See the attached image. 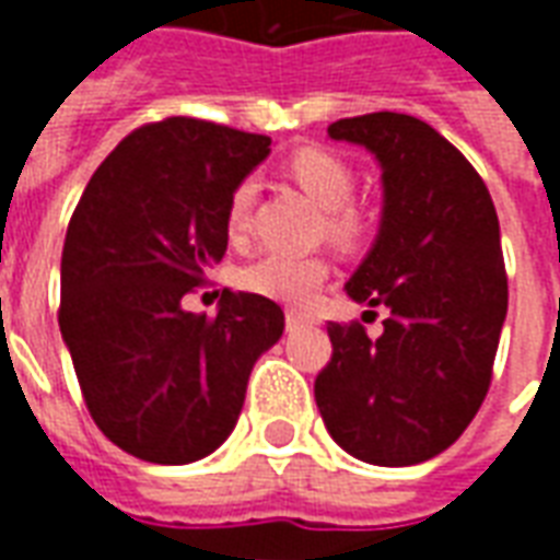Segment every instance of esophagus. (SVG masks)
<instances>
[{"label":"esophagus","mask_w":560,"mask_h":560,"mask_svg":"<svg viewBox=\"0 0 560 560\" xmlns=\"http://www.w3.org/2000/svg\"><path fill=\"white\" fill-rule=\"evenodd\" d=\"M284 324H288V329H303L312 324V317H305L303 312H293V308H288V312H284Z\"/></svg>","instance_id":"1"}]
</instances>
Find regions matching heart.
I'll return each mask as SVG.
<instances>
[{
	"label": "heart",
	"instance_id": "heart-1",
	"mask_svg": "<svg viewBox=\"0 0 560 560\" xmlns=\"http://www.w3.org/2000/svg\"><path fill=\"white\" fill-rule=\"evenodd\" d=\"M291 179L305 195L324 209V233L339 248H353L365 236V215L353 207L351 197L357 188V173L348 161L320 147H305L293 152L288 161ZM252 203H255V183L243 179L233 188L228 200V233L231 240H243L252 228ZM329 276L324 255H288V252H267L255 257L248 267L240 269V284L245 291L267 296L276 303L305 305L315 300Z\"/></svg>",
	"mask_w": 560,
	"mask_h": 560
}]
</instances>
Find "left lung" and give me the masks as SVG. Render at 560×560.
Segmentation results:
<instances>
[{
    "instance_id": "left-lung-1",
    "label": "left lung",
    "mask_w": 560,
    "mask_h": 560,
    "mask_svg": "<svg viewBox=\"0 0 560 560\" xmlns=\"http://www.w3.org/2000/svg\"><path fill=\"white\" fill-rule=\"evenodd\" d=\"M327 131L384 167L381 233L345 291L389 315L377 339L329 320L317 408L351 456L417 465L468 429L492 384L506 317L498 212L470 161L417 116L381 110Z\"/></svg>"
}]
</instances>
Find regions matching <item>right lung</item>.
Returning <instances> with one entry per match:
<instances>
[{
	"label": "right lung",
	"instance_id": "obj_1",
	"mask_svg": "<svg viewBox=\"0 0 560 560\" xmlns=\"http://www.w3.org/2000/svg\"><path fill=\"white\" fill-rule=\"evenodd\" d=\"M267 155V135L147 122L68 221L59 329L95 425L143 462L209 456L236 425L255 360L281 339L284 312L257 293L221 291L215 317L183 312L228 252L233 188Z\"/></svg>",
	"mask_w": 560,
	"mask_h": 560
}]
</instances>
